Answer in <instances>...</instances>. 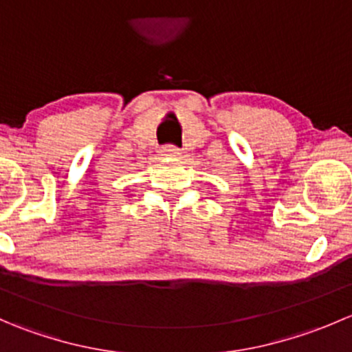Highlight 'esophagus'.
Masks as SVG:
<instances>
[{
  "label": "esophagus",
  "mask_w": 352,
  "mask_h": 352,
  "mask_svg": "<svg viewBox=\"0 0 352 352\" xmlns=\"http://www.w3.org/2000/svg\"><path fill=\"white\" fill-rule=\"evenodd\" d=\"M162 155L163 156H173V158H177V156H180V150L177 146H172V144H168V146H163Z\"/></svg>",
  "instance_id": "34e87169"
}]
</instances>
